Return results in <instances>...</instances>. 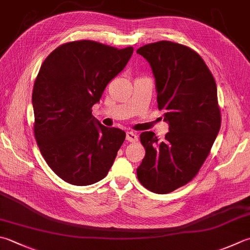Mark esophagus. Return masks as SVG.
Wrapping results in <instances>:
<instances>
[{
  "label": "esophagus",
  "instance_id": "1",
  "mask_svg": "<svg viewBox=\"0 0 250 250\" xmlns=\"http://www.w3.org/2000/svg\"><path fill=\"white\" fill-rule=\"evenodd\" d=\"M126 141L128 142H132V143H133V142H136L138 141V135H136L134 132H131V131H129V132H126Z\"/></svg>",
  "mask_w": 250,
  "mask_h": 250
}]
</instances>
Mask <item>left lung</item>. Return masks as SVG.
I'll list each match as a JSON object with an SVG mask.
<instances>
[{
	"instance_id": "obj_1",
	"label": "left lung",
	"mask_w": 250,
	"mask_h": 250,
	"mask_svg": "<svg viewBox=\"0 0 250 250\" xmlns=\"http://www.w3.org/2000/svg\"><path fill=\"white\" fill-rule=\"evenodd\" d=\"M136 53L149 62L169 132L159 141L142 132L145 157L136 169L144 188L167 194L192 181L208 157L221 126L217 84L198 54L182 44L159 41Z\"/></svg>"
}]
</instances>
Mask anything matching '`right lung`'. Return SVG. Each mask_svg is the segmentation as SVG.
Wrapping results in <instances>:
<instances>
[{
  "label": "right lung",
  "instance_id": "add662e5",
  "mask_svg": "<svg viewBox=\"0 0 250 250\" xmlns=\"http://www.w3.org/2000/svg\"><path fill=\"white\" fill-rule=\"evenodd\" d=\"M133 47H112L81 40L55 48L34 81L33 131L43 158L73 185L104 179L125 139L92 115L107 84L125 67Z\"/></svg>",
  "mask_w": 250,
  "mask_h": 250
}]
</instances>
